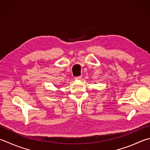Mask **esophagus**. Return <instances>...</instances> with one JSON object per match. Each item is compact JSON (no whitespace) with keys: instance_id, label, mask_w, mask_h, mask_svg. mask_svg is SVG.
Wrapping results in <instances>:
<instances>
[{"instance_id":"34e87169","label":"esophagus","mask_w":150,"mask_h":150,"mask_svg":"<svg viewBox=\"0 0 150 150\" xmlns=\"http://www.w3.org/2000/svg\"><path fill=\"white\" fill-rule=\"evenodd\" d=\"M81 78V76H76V77L74 78V79L76 80H80V79Z\"/></svg>"}]
</instances>
